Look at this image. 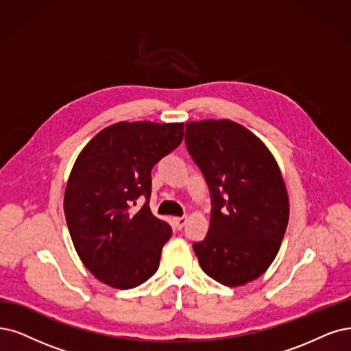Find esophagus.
Wrapping results in <instances>:
<instances>
[{
	"label": "esophagus",
	"mask_w": 351,
	"mask_h": 351,
	"mask_svg": "<svg viewBox=\"0 0 351 351\" xmlns=\"http://www.w3.org/2000/svg\"><path fill=\"white\" fill-rule=\"evenodd\" d=\"M186 217H176V218H173V223H175V227L178 228V230H180V228H184V226L186 224Z\"/></svg>",
	"instance_id": "obj_1"
}]
</instances>
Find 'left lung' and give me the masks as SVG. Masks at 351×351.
<instances>
[{
  "label": "left lung",
  "mask_w": 351,
  "mask_h": 351,
  "mask_svg": "<svg viewBox=\"0 0 351 351\" xmlns=\"http://www.w3.org/2000/svg\"><path fill=\"white\" fill-rule=\"evenodd\" d=\"M185 143L213 201L208 234L193 252L210 278L241 287L265 274L287 231L280 169L261 138L230 120L186 123Z\"/></svg>",
  "instance_id": "8db88e82"
}]
</instances>
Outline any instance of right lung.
<instances>
[{
	"label": "right lung",
	"instance_id": "add662e5",
	"mask_svg": "<svg viewBox=\"0 0 351 351\" xmlns=\"http://www.w3.org/2000/svg\"><path fill=\"white\" fill-rule=\"evenodd\" d=\"M182 138L184 123L120 121L75 160L63 198L66 224L85 267L111 288H136L159 267L172 228L150 211L152 169ZM141 195L147 202L134 210Z\"/></svg>",
	"mask_w": 351,
	"mask_h": 351
}]
</instances>
